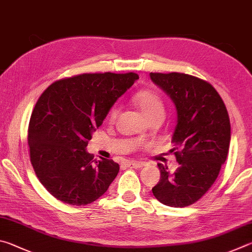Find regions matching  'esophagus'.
<instances>
[{
	"mask_svg": "<svg viewBox=\"0 0 252 252\" xmlns=\"http://www.w3.org/2000/svg\"><path fill=\"white\" fill-rule=\"evenodd\" d=\"M126 165L129 166V167H133V168H140V167H143L144 164H143V162L136 161V160H127Z\"/></svg>",
	"mask_w": 252,
	"mask_h": 252,
	"instance_id": "1",
	"label": "esophagus"
}]
</instances>
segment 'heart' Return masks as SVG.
Returning a JSON list of instances; mask_svg holds the SVG:
<instances>
[{"instance_id": "heart-1", "label": "heart", "mask_w": 252, "mask_h": 252, "mask_svg": "<svg viewBox=\"0 0 252 252\" xmlns=\"http://www.w3.org/2000/svg\"><path fill=\"white\" fill-rule=\"evenodd\" d=\"M135 103L140 108V110L145 114L148 119L164 117L165 114V104L164 100L160 97L158 93L154 92L152 90H145L139 92L137 95L135 96ZM119 113V107L115 105L109 110L108 114V121L113 123L116 119L117 115Z\"/></svg>"}]
</instances>
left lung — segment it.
Returning <instances> with one entry per match:
<instances>
[{"mask_svg": "<svg viewBox=\"0 0 252 252\" xmlns=\"http://www.w3.org/2000/svg\"><path fill=\"white\" fill-rule=\"evenodd\" d=\"M149 75L176 105L171 152L179 164L174 174L158 164L161 177L152 190L161 204L183 208L199 200L217 179L229 151L230 119L210 83L184 73Z\"/></svg>", "mask_w": 252, "mask_h": 252, "instance_id": "obj_1", "label": "left lung"}]
</instances>
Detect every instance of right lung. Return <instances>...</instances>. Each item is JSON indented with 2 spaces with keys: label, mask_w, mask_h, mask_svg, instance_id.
<instances>
[{
  "label": "right lung",
  "mask_w": 252,
  "mask_h": 252,
  "mask_svg": "<svg viewBox=\"0 0 252 252\" xmlns=\"http://www.w3.org/2000/svg\"><path fill=\"white\" fill-rule=\"evenodd\" d=\"M139 76L85 73L51 84L31 115L30 159L41 184L56 199L85 206L104 195L119 165L93 160L85 148L109 109Z\"/></svg>",
  "instance_id": "1"
}]
</instances>
